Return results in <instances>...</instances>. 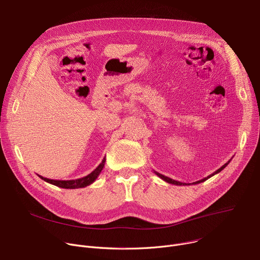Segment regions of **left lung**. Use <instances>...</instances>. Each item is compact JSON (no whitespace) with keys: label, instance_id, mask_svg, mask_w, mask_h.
Returning a JSON list of instances; mask_svg holds the SVG:
<instances>
[{"label":"left lung","instance_id":"8db88e82","mask_svg":"<svg viewBox=\"0 0 260 260\" xmlns=\"http://www.w3.org/2000/svg\"><path fill=\"white\" fill-rule=\"evenodd\" d=\"M232 160V159H230ZM230 160L228 161V162H226L223 166H221L218 170H216L215 172H213L212 175H210V176H208L207 178H204L203 180H199V181H197V182H194V183H192L193 185H196V184H199V183H203V182H205V181H207L208 179H210V178H212L213 176H215V175H217V174H219V172L221 171V170H223L228 164H229V162H230ZM154 172L155 174L160 178V179H162L164 182H166V183H168V184H172V185H178V186H187V185H192V184H189V183H182V182H179V181H176V180H172V179H170V178H168V177H165V176H163V175H161V174H159V172H157V171H155L154 170Z\"/></svg>","mask_w":260,"mask_h":260}]
</instances>
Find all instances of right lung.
Returning <instances> with one entry per match:
<instances>
[{"label":"right lung","instance_id":"right-lung-1","mask_svg":"<svg viewBox=\"0 0 260 260\" xmlns=\"http://www.w3.org/2000/svg\"><path fill=\"white\" fill-rule=\"evenodd\" d=\"M105 157L103 158L102 162L96 167L95 170H93L90 175L85 176L83 178L77 179V180H69V181H59V180H50V179H46L43 178L41 176H39L40 179H42L43 181H45L46 183H49L51 185L57 186L60 188H65V189H78V188H84L86 186H89L91 184H93L96 179L99 177L100 172L102 171L104 164H105Z\"/></svg>","mask_w":260,"mask_h":260}]
</instances>
